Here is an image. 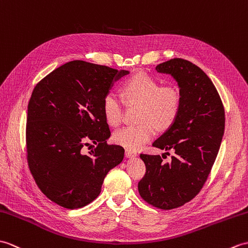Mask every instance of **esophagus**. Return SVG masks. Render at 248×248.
Wrapping results in <instances>:
<instances>
[{
  "label": "esophagus",
  "mask_w": 248,
  "mask_h": 248,
  "mask_svg": "<svg viewBox=\"0 0 248 248\" xmlns=\"http://www.w3.org/2000/svg\"><path fill=\"white\" fill-rule=\"evenodd\" d=\"M125 156L126 158H135L137 157V152L136 151H133V150H126L125 151Z\"/></svg>",
  "instance_id": "1"
}]
</instances>
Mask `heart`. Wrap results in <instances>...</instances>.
I'll return each instance as SVG.
<instances>
[{"label": "heart", "instance_id": "1", "mask_svg": "<svg viewBox=\"0 0 248 248\" xmlns=\"http://www.w3.org/2000/svg\"><path fill=\"white\" fill-rule=\"evenodd\" d=\"M123 98L130 105H140L138 125H129L117 130L115 143L127 148H139L150 141L158 128H167L178 113L180 97L176 88L159 86V82L145 73H137L122 87ZM103 112L108 124L117 126L123 118V102L113 91L103 98Z\"/></svg>", "mask_w": 248, "mask_h": 248}]
</instances>
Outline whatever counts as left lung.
<instances>
[{
	"label": "left lung",
	"instance_id": "8db88e82",
	"mask_svg": "<svg viewBox=\"0 0 248 248\" xmlns=\"http://www.w3.org/2000/svg\"><path fill=\"white\" fill-rule=\"evenodd\" d=\"M156 70L177 81L180 105L173 123L153 146L174 150L175 156L164 162L159 155L141 154L146 173L138 190L148 203L170 210L194 199L206 183L223 139L225 110L213 82L197 65L174 58Z\"/></svg>",
	"mask_w": 248,
	"mask_h": 248
}]
</instances>
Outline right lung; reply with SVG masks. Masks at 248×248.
I'll return each mask as SVG.
<instances>
[{"mask_svg":"<svg viewBox=\"0 0 248 248\" xmlns=\"http://www.w3.org/2000/svg\"><path fill=\"white\" fill-rule=\"evenodd\" d=\"M129 71L73 60L38 82L27 106L30 170L47 199L81 208L101 193L104 178L122 162L124 148L107 144L110 129L103 98ZM98 146L84 154L85 142Z\"/></svg>","mask_w":248,"mask_h":248,"instance_id":"obj_1","label":"right lung"}]
</instances>
